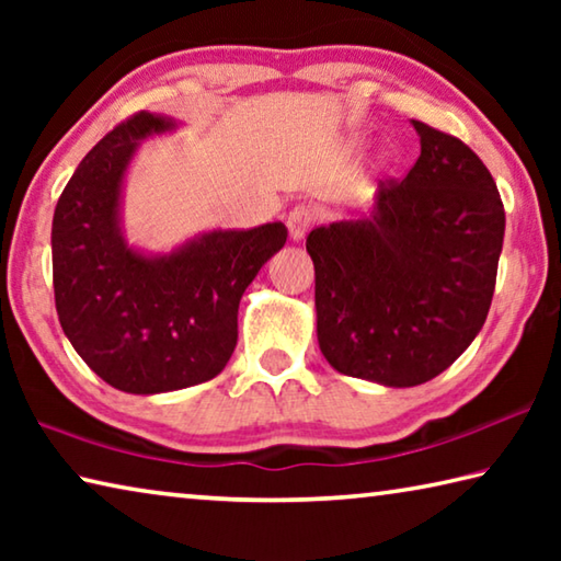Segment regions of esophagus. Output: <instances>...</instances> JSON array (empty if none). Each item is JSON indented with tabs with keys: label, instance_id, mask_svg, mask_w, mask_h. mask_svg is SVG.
Here are the masks:
<instances>
[{
	"label": "esophagus",
	"instance_id": "esophagus-1",
	"mask_svg": "<svg viewBox=\"0 0 561 561\" xmlns=\"http://www.w3.org/2000/svg\"><path fill=\"white\" fill-rule=\"evenodd\" d=\"M287 227H289V234L291 240H301L307 230L311 227V213L307 205H294L289 215H287Z\"/></svg>",
	"mask_w": 561,
	"mask_h": 561
}]
</instances>
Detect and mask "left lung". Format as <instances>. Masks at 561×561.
Listing matches in <instances>:
<instances>
[{
    "mask_svg": "<svg viewBox=\"0 0 561 561\" xmlns=\"http://www.w3.org/2000/svg\"><path fill=\"white\" fill-rule=\"evenodd\" d=\"M421 156L378 180L371 217L317 227V336L336 371L383 386L443 374L488 319L505 207L460 138L413 121Z\"/></svg>",
    "mask_w": 561,
    "mask_h": 561,
    "instance_id": "left-lung-1",
    "label": "left lung"
}]
</instances>
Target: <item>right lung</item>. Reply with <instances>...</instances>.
Wrapping results in <instances>:
<instances>
[{"label":"right lung","instance_id":"1","mask_svg":"<svg viewBox=\"0 0 561 561\" xmlns=\"http://www.w3.org/2000/svg\"><path fill=\"white\" fill-rule=\"evenodd\" d=\"M173 123L133 113L76 168L51 225L54 299L64 334L93 374L126 393L210 381L237 344V309L287 227L215 230L168 257H144L118 230L121 180L138 140Z\"/></svg>","mask_w":561,"mask_h":561}]
</instances>
